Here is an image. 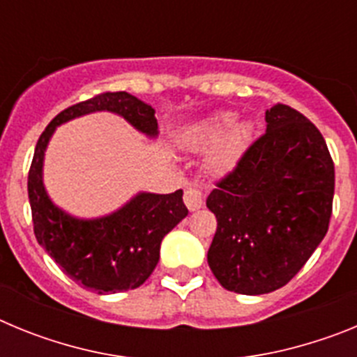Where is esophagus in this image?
<instances>
[{"mask_svg": "<svg viewBox=\"0 0 357 357\" xmlns=\"http://www.w3.org/2000/svg\"><path fill=\"white\" fill-rule=\"evenodd\" d=\"M184 202L189 211H198L204 206V193L202 189L195 188V185H189L184 191Z\"/></svg>", "mask_w": 357, "mask_h": 357, "instance_id": "1", "label": "esophagus"}]
</instances>
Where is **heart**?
I'll list each match as a JSON object with an SVG mask.
<instances>
[{
	"label": "heart",
	"mask_w": 357,
	"mask_h": 357,
	"mask_svg": "<svg viewBox=\"0 0 357 357\" xmlns=\"http://www.w3.org/2000/svg\"><path fill=\"white\" fill-rule=\"evenodd\" d=\"M232 112H220L202 119L181 135V144L188 150H198L214 141L207 153V168L216 175L229 172L230 168H234L243 151L247 150L252 135V127L248 123H235L232 126Z\"/></svg>",
	"instance_id": "1"
}]
</instances>
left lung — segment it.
Returning <instances> with one entry per match:
<instances>
[{
    "mask_svg": "<svg viewBox=\"0 0 357 357\" xmlns=\"http://www.w3.org/2000/svg\"><path fill=\"white\" fill-rule=\"evenodd\" d=\"M266 123L207 198L218 222L207 263L223 288L241 295L288 284L333 214L334 162L320 130L284 103L266 110Z\"/></svg>",
    "mask_w": 357,
    "mask_h": 357,
    "instance_id": "8db88e82",
    "label": "left lung"
}]
</instances>
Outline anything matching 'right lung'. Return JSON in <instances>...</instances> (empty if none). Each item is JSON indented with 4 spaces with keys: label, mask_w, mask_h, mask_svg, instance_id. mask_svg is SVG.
Returning a JSON list of instances; mask_svg holds the SVG:
<instances>
[{
    "label": "right lung",
    "mask_w": 357,
    "mask_h": 357,
    "mask_svg": "<svg viewBox=\"0 0 357 357\" xmlns=\"http://www.w3.org/2000/svg\"><path fill=\"white\" fill-rule=\"evenodd\" d=\"M110 110L137 130L157 135L155 110L132 94L102 93L56 114L37 141L28 172V198L33 232L62 272L96 293L139 288L159 263L160 241L188 216L182 189L169 195L141 193L127 206L100 220H77L55 207L43 185V159L56 125L78 116Z\"/></svg>",
    "instance_id": "obj_1"
}]
</instances>
